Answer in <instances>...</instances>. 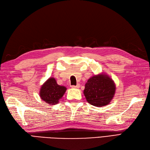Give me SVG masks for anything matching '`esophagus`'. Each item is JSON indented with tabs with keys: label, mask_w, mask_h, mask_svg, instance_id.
Wrapping results in <instances>:
<instances>
[{
	"label": "esophagus",
	"mask_w": 150,
	"mask_h": 150,
	"mask_svg": "<svg viewBox=\"0 0 150 150\" xmlns=\"http://www.w3.org/2000/svg\"><path fill=\"white\" fill-rule=\"evenodd\" d=\"M79 87H80L79 84H77L76 86H74V85L71 86V88H79Z\"/></svg>",
	"instance_id": "34e87169"
}]
</instances>
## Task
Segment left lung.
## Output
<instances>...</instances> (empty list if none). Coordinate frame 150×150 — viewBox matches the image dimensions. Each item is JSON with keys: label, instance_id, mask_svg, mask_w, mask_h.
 Wrapping results in <instances>:
<instances>
[{"label": "left lung", "instance_id": "left-lung-1", "mask_svg": "<svg viewBox=\"0 0 150 150\" xmlns=\"http://www.w3.org/2000/svg\"><path fill=\"white\" fill-rule=\"evenodd\" d=\"M116 85L104 73L92 76L88 79L83 91L86 101L96 107L108 105L115 97Z\"/></svg>", "mask_w": 150, "mask_h": 150}]
</instances>
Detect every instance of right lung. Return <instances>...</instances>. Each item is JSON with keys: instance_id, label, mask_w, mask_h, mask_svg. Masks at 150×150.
Returning a JSON list of instances; mask_svg holds the SVG:
<instances>
[{"instance_id": "obj_1", "label": "right lung", "mask_w": 150, "mask_h": 150, "mask_svg": "<svg viewBox=\"0 0 150 150\" xmlns=\"http://www.w3.org/2000/svg\"><path fill=\"white\" fill-rule=\"evenodd\" d=\"M66 90V87L58 85L55 78L51 77L41 86L39 96L46 103L54 105L59 103Z\"/></svg>"}]
</instances>
